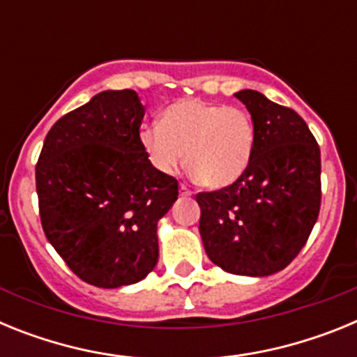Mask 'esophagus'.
Segmentation results:
<instances>
[{"instance_id":"1","label":"esophagus","mask_w":357,"mask_h":357,"mask_svg":"<svg viewBox=\"0 0 357 357\" xmlns=\"http://www.w3.org/2000/svg\"><path fill=\"white\" fill-rule=\"evenodd\" d=\"M181 195L182 197H191V195H193V191H191V189H189L185 184H181Z\"/></svg>"}]
</instances>
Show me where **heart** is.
Here are the masks:
<instances>
[{
	"label": "heart",
	"instance_id": "heart-1",
	"mask_svg": "<svg viewBox=\"0 0 357 357\" xmlns=\"http://www.w3.org/2000/svg\"><path fill=\"white\" fill-rule=\"evenodd\" d=\"M150 162L172 175L185 162L198 184L225 188L250 164L255 146L252 116L239 107L178 100L162 110L159 125L141 132Z\"/></svg>",
	"mask_w": 357,
	"mask_h": 357
}]
</instances>
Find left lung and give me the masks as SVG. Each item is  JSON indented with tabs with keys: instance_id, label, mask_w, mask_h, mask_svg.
<instances>
[{
	"instance_id": "obj_1",
	"label": "left lung",
	"mask_w": 357,
	"mask_h": 357,
	"mask_svg": "<svg viewBox=\"0 0 357 357\" xmlns=\"http://www.w3.org/2000/svg\"><path fill=\"white\" fill-rule=\"evenodd\" d=\"M255 127L248 168L218 191L198 193L209 259L234 275L284 270L307 241L321 202L320 146L304 119L257 91L234 94Z\"/></svg>"
}]
</instances>
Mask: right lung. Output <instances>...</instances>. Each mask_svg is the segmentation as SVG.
<instances>
[{
	"mask_svg": "<svg viewBox=\"0 0 357 357\" xmlns=\"http://www.w3.org/2000/svg\"><path fill=\"white\" fill-rule=\"evenodd\" d=\"M132 89L103 91L50 128L36 166L43 230L75 275L98 288L143 280L159 259L157 222L178 182L141 143Z\"/></svg>",
	"mask_w": 357,
	"mask_h": 357,
	"instance_id": "obj_1",
	"label": "right lung"
}]
</instances>
